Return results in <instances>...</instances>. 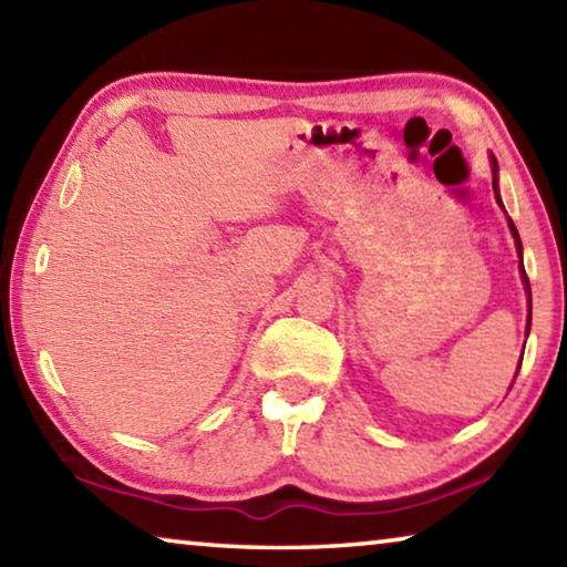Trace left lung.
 I'll return each instance as SVG.
<instances>
[{
  "label": "left lung",
  "instance_id": "8db88e82",
  "mask_svg": "<svg viewBox=\"0 0 567 567\" xmlns=\"http://www.w3.org/2000/svg\"><path fill=\"white\" fill-rule=\"evenodd\" d=\"M493 159V189H495V199H497V205L503 207V203H501V195H497V159L495 157H491ZM507 225H511V233H513V237H515V247H517V255H520V272H523V282H525V290H527V295H530V282H527V275H525V267H523V245H520V235H517V229H515V225H513V219L507 217ZM527 330H530V315H527ZM523 362V360H520ZM517 370H520V364H517Z\"/></svg>",
  "mask_w": 567,
  "mask_h": 567
}]
</instances>
